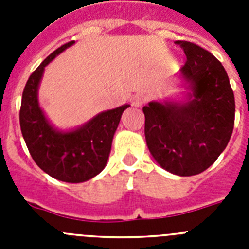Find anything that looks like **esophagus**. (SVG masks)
I'll return each instance as SVG.
<instances>
[{
  "instance_id": "34e87169",
  "label": "esophagus",
  "mask_w": 249,
  "mask_h": 249,
  "mask_svg": "<svg viewBox=\"0 0 249 249\" xmlns=\"http://www.w3.org/2000/svg\"><path fill=\"white\" fill-rule=\"evenodd\" d=\"M144 101H146V96L143 93H137L135 97L132 98V105L135 107H141L144 103Z\"/></svg>"
}]
</instances>
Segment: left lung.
Masks as SVG:
<instances>
[{
  "label": "left lung",
  "mask_w": 249,
  "mask_h": 249,
  "mask_svg": "<svg viewBox=\"0 0 249 249\" xmlns=\"http://www.w3.org/2000/svg\"><path fill=\"white\" fill-rule=\"evenodd\" d=\"M175 43L187 57L181 76L192 91L190 100L144 106V136L157 163L186 177L206 171L227 147L236 103L228 74L218 59L196 43Z\"/></svg>",
  "instance_id": "1"
}]
</instances>
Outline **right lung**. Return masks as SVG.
Returning a JSON list of instances; mask_svg holds the SVG:
<instances>
[{"instance_id":"1","label":"right lung","mask_w":249,"mask_h":249,"mask_svg":"<svg viewBox=\"0 0 249 249\" xmlns=\"http://www.w3.org/2000/svg\"><path fill=\"white\" fill-rule=\"evenodd\" d=\"M73 43L57 48L30 76L22 93L19 124L30 155L43 172L58 181L80 183L105 168L114 132L129 105L102 112L73 131H57L51 126L38 105V86L46 66Z\"/></svg>"}]
</instances>
